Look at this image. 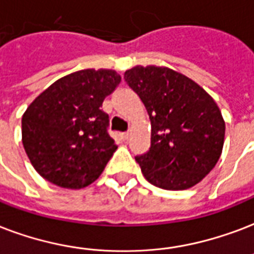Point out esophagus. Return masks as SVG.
I'll return each mask as SVG.
<instances>
[{
  "label": "esophagus",
  "mask_w": 254,
  "mask_h": 254,
  "mask_svg": "<svg viewBox=\"0 0 254 254\" xmlns=\"http://www.w3.org/2000/svg\"><path fill=\"white\" fill-rule=\"evenodd\" d=\"M129 135H130V133H129V131H124V133H121V137H123V140H125V141L129 138Z\"/></svg>",
  "instance_id": "34e87169"
}]
</instances>
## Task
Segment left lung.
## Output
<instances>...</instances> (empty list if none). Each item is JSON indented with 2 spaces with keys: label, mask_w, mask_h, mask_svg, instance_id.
Returning <instances> with one entry per match:
<instances>
[{
  "label": "left lung",
  "mask_w": 254,
  "mask_h": 254,
  "mask_svg": "<svg viewBox=\"0 0 254 254\" xmlns=\"http://www.w3.org/2000/svg\"><path fill=\"white\" fill-rule=\"evenodd\" d=\"M124 78L140 96L152 124L150 148L135 157L144 177L166 190L194 187L221 156L225 123L217 104L169 67L134 66Z\"/></svg>",
  "instance_id": "obj_1"
}]
</instances>
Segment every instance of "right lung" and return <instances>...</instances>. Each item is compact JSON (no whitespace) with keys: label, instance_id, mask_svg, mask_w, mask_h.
Instances as JSON below:
<instances>
[{"label":"right lung","instance_id":"1","mask_svg":"<svg viewBox=\"0 0 254 254\" xmlns=\"http://www.w3.org/2000/svg\"><path fill=\"white\" fill-rule=\"evenodd\" d=\"M121 82L110 69H85L57 80L22 116V144L40 176L67 189L94 183L117 149L109 135L106 96Z\"/></svg>","mask_w":254,"mask_h":254}]
</instances>
